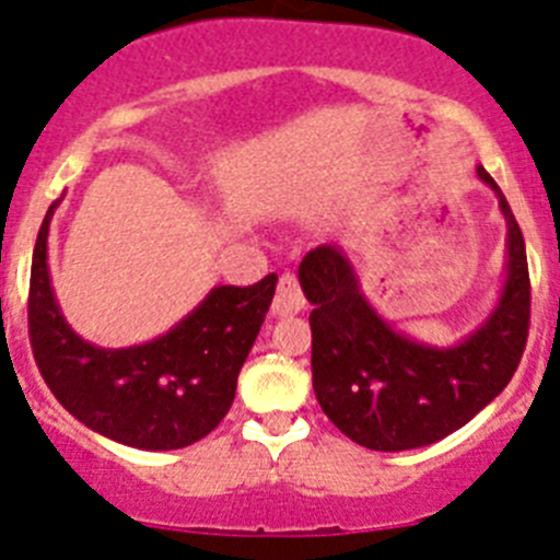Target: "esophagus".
<instances>
[{"instance_id":"1","label":"esophagus","mask_w":560,"mask_h":560,"mask_svg":"<svg viewBox=\"0 0 560 560\" xmlns=\"http://www.w3.org/2000/svg\"><path fill=\"white\" fill-rule=\"evenodd\" d=\"M306 299L304 290H301V281L295 273H284L279 279V287H276V299H273V312L276 315H299L304 310Z\"/></svg>"}]
</instances>
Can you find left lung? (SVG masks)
<instances>
[{
	"instance_id": "8db88e82",
	"label": "left lung",
	"mask_w": 560,
	"mask_h": 560,
	"mask_svg": "<svg viewBox=\"0 0 560 560\" xmlns=\"http://www.w3.org/2000/svg\"><path fill=\"white\" fill-rule=\"evenodd\" d=\"M491 186L508 223V276L500 304L466 340L435 349L399 335L360 292L337 245H317L299 268L315 310L312 387L331 424L360 446L405 452L430 446L491 405L518 368L530 329V273L525 236L497 180Z\"/></svg>"
}]
</instances>
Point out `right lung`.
Listing matches in <instances>:
<instances>
[{
  "label": "right lung",
  "instance_id": "1",
  "mask_svg": "<svg viewBox=\"0 0 560 560\" xmlns=\"http://www.w3.org/2000/svg\"><path fill=\"white\" fill-rule=\"evenodd\" d=\"M44 218L30 268V346L55 399L89 430L136 450H184L220 424L276 292V273L250 287H214L167 335L100 349L74 335L49 284Z\"/></svg>",
  "mask_w": 560,
  "mask_h": 560
}]
</instances>
